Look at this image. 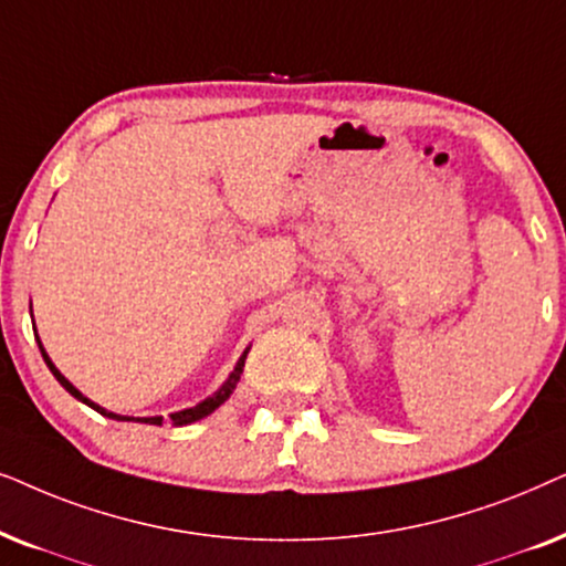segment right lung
<instances>
[{"label":"right lung","mask_w":566,"mask_h":566,"mask_svg":"<svg viewBox=\"0 0 566 566\" xmlns=\"http://www.w3.org/2000/svg\"><path fill=\"white\" fill-rule=\"evenodd\" d=\"M35 342H38V346H41V354H43V359H46V365H49V370L54 373V378L62 382V388L64 390H70V394L77 398V401H82V403H87L90 409H95L97 413H103V417H108V419H116V421H142V424H157L160 427L163 424V417H124V413H113V411H108V409H103V406H97L95 401H90L87 396H82L77 388L72 386L70 380L64 378L62 373L56 370V365L54 361H51V357L46 354V349H43V344H41V338L35 336ZM248 352H251V346H248V349L240 354V359H238V365H235V370L230 373V378L222 382L220 388L214 390L212 396L209 398H205V401H199L196 406H191V409H184V411H176V413H170V419H172V424L176 427H184V424H193V421H199V419H205V417H209V413H212L214 409H220V406L228 401L230 398V394L232 390H235V386H238V380H240V375H243V367H245V357H248Z\"/></svg>","instance_id":"add662e5"}]
</instances>
